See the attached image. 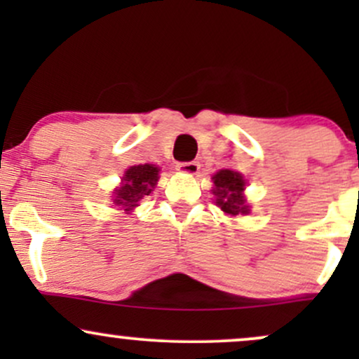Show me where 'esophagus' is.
Masks as SVG:
<instances>
[{
    "label": "esophagus",
    "mask_w": 359,
    "mask_h": 359,
    "mask_svg": "<svg viewBox=\"0 0 359 359\" xmlns=\"http://www.w3.org/2000/svg\"><path fill=\"white\" fill-rule=\"evenodd\" d=\"M199 162H182L177 165V172H180V174H185V175H196L197 172H199Z\"/></svg>",
    "instance_id": "esophagus-1"
}]
</instances>
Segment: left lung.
<instances>
[{
    "mask_svg": "<svg viewBox=\"0 0 359 359\" xmlns=\"http://www.w3.org/2000/svg\"><path fill=\"white\" fill-rule=\"evenodd\" d=\"M212 194L216 196V205L221 208V211L229 216L250 212V205L246 204L245 194H243L246 182L240 172L224 168L212 175Z\"/></svg>",
    "mask_w": 359,
    "mask_h": 359,
    "instance_id": "left-lung-1",
    "label": "left lung"
}]
</instances>
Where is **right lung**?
Listing matches in <instances>:
<instances>
[{"label": "right lung", "mask_w": 359, "mask_h": 359, "mask_svg": "<svg viewBox=\"0 0 359 359\" xmlns=\"http://www.w3.org/2000/svg\"><path fill=\"white\" fill-rule=\"evenodd\" d=\"M158 167L145 163V165H133L125 172L121 179V187L114 191L113 203L121 205L125 211L137 208L143 197L150 196L158 182Z\"/></svg>", "instance_id": "obj_1"}]
</instances>
